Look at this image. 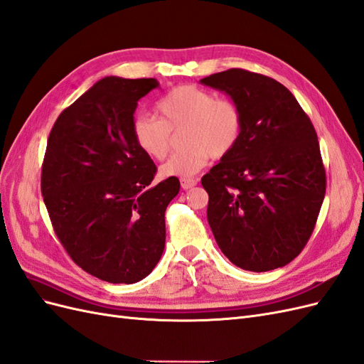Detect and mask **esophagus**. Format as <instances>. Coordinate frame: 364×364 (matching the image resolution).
Instances as JSON below:
<instances>
[{
	"label": "esophagus",
	"mask_w": 364,
	"mask_h": 364,
	"mask_svg": "<svg viewBox=\"0 0 364 364\" xmlns=\"http://www.w3.org/2000/svg\"><path fill=\"white\" fill-rule=\"evenodd\" d=\"M194 185H197V181L196 179H191V178H183V179H181V186L183 190H190V188H193Z\"/></svg>",
	"instance_id": "1"
}]
</instances>
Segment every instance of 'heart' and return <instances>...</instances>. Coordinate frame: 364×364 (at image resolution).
<instances>
[{"mask_svg":"<svg viewBox=\"0 0 364 364\" xmlns=\"http://www.w3.org/2000/svg\"><path fill=\"white\" fill-rule=\"evenodd\" d=\"M158 118L138 115L132 123V138L146 156L161 161L171 147V134L183 129V150L161 167L165 178H190L199 173L209 158L229 155L243 132V114L230 98L194 85L173 87L156 103Z\"/></svg>","mask_w":364,"mask_h":364,"instance_id":"b5f03b06","label":"heart"}]
</instances>
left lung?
I'll list each match as a JSON object with an SVG mask.
<instances>
[{
  "instance_id": "obj_1",
  "label": "left lung",
  "mask_w": 364,
  "mask_h": 364,
  "mask_svg": "<svg viewBox=\"0 0 364 364\" xmlns=\"http://www.w3.org/2000/svg\"><path fill=\"white\" fill-rule=\"evenodd\" d=\"M240 106L235 149L202 178L208 223L230 262L267 272L293 261L310 240L326 190L311 119L272 77L230 68L200 80Z\"/></svg>"
}]
</instances>
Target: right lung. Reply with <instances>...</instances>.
Segmentation results:
<instances>
[{
	"instance_id": "right-lung-1",
	"label": "right lung",
	"mask_w": 364,
	"mask_h": 364,
	"mask_svg": "<svg viewBox=\"0 0 364 364\" xmlns=\"http://www.w3.org/2000/svg\"><path fill=\"white\" fill-rule=\"evenodd\" d=\"M156 79L105 77L63 109L42 162L43 203L63 249L92 277L134 284L165 246V209L178 178L153 185L156 165L132 138L138 100Z\"/></svg>"
}]
</instances>
